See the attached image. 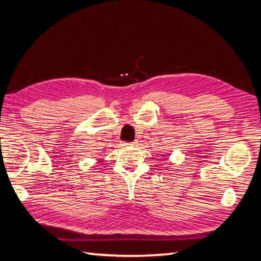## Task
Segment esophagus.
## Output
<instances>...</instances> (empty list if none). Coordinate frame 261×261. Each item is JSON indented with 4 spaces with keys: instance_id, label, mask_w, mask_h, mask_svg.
<instances>
[{
    "instance_id": "1",
    "label": "esophagus",
    "mask_w": 261,
    "mask_h": 261,
    "mask_svg": "<svg viewBox=\"0 0 261 261\" xmlns=\"http://www.w3.org/2000/svg\"><path fill=\"white\" fill-rule=\"evenodd\" d=\"M137 141H133V143H124V146H136Z\"/></svg>"
}]
</instances>
